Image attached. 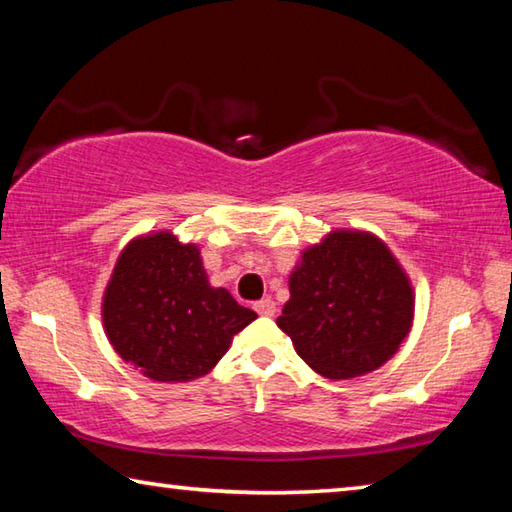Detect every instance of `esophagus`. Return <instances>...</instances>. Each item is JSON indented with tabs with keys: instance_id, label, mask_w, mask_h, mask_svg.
I'll use <instances>...</instances> for the list:
<instances>
[{
	"instance_id": "34e87169",
	"label": "esophagus",
	"mask_w": 512,
	"mask_h": 512,
	"mask_svg": "<svg viewBox=\"0 0 512 512\" xmlns=\"http://www.w3.org/2000/svg\"><path fill=\"white\" fill-rule=\"evenodd\" d=\"M253 309L257 311L259 316H273L275 314V302L271 298H264V300L255 302Z\"/></svg>"
}]
</instances>
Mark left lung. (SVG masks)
<instances>
[{
  "instance_id": "8db88e82",
  "label": "left lung",
  "mask_w": 512,
  "mask_h": 512,
  "mask_svg": "<svg viewBox=\"0 0 512 512\" xmlns=\"http://www.w3.org/2000/svg\"><path fill=\"white\" fill-rule=\"evenodd\" d=\"M289 291L277 327L327 379L379 368L411 329V284L391 250L366 232L336 230L305 250Z\"/></svg>"
}]
</instances>
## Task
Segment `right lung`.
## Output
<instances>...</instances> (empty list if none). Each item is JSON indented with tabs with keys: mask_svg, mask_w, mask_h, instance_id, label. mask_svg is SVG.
Returning a JSON list of instances; mask_svg holds the SVG:
<instances>
[{
	"mask_svg": "<svg viewBox=\"0 0 512 512\" xmlns=\"http://www.w3.org/2000/svg\"><path fill=\"white\" fill-rule=\"evenodd\" d=\"M255 318L228 291L210 287L198 248L171 232L128 244L103 296L112 348L155 381L203 377Z\"/></svg>",
	"mask_w": 512,
	"mask_h": 512,
	"instance_id": "add662e5",
	"label": "right lung"
}]
</instances>
